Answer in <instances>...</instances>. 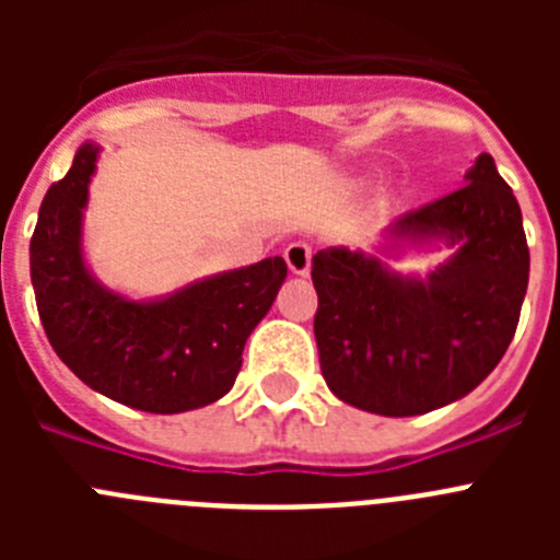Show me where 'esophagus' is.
Instances as JSON below:
<instances>
[{
  "mask_svg": "<svg viewBox=\"0 0 560 560\" xmlns=\"http://www.w3.org/2000/svg\"><path fill=\"white\" fill-rule=\"evenodd\" d=\"M311 246L305 241H296V244L285 246V264H289L291 275H300L305 277L311 271Z\"/></svg>",
  "mask_w": 560,
  "mask_h": 560,
  "instance_id": "1",
  "label": "esophagus"
}]
</instances>
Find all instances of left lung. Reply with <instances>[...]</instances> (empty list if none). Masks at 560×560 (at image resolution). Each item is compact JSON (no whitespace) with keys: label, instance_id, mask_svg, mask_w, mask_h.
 <instances>
[{"label":"left lung","instance_id":"1","mask_svg":"<svg viewBox=\"0 0 560 560\" xmlns=\"http://www.w3.org/2000/svg\"><path fill=\"white\" fill-rule=\"evenodd\" d=\"M465 182L384 230L381 255L452 249L427 277L348 246L314 255L319 368L350 407L384 418L446 407L479 387L511 345L530 280L522 210L491 153H479Z\"/></svg>","mask_w":560,"mask_h":560}]
</instances>
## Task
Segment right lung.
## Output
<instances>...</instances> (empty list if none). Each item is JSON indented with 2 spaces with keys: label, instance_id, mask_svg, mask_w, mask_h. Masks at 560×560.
Here are the masks:
<instances>
[{
  "label": "right lung",
  "instance_id": "add662e5",
  "mask_svg": "<svg viewBox=\"0 0 560 560\" xmlns=\"http://www.w3.org/2000/svg\"><path fill=\"white\" fill-rule=\"evenodd\" d=\"M101 148H78L49 187L30 241V280L44 334L78 378L106 398L153 415L224 398L241 353L285 280L283 257L205 277L156 300H131L92 275L83 210Z\"/></svg>",
  "mask_w": 560,
  "mask_h": 560
}]
</instances>
